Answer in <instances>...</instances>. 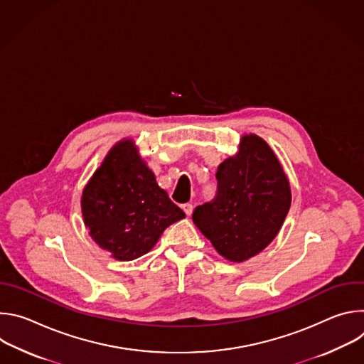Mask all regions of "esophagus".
Here are the masks:
<instances>
[{
    "label": "esophagus",
    "instance_id": "34e87169",
    "mask_svg": "<svg viewBox=\"0 0 364 364\" xmlns=\"http://www.w3.org/2000/svg\"><path fill=\"white\" fill-rule=\"evenodd\" d=\"M181 209L184 210V213H186L187 216H190V215L193 213V204L186 203V204H183V205H181Z\"/></svg>",
    "mask_w": 364,
    "mask_h": 364
}]
</instances>
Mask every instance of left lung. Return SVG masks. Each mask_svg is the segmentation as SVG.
Wrapping results in <instances>:
<instances>
[{"label": "left lung", "mask_w": 364, "mask_h": 364, "mask_svg": "<svg viewBox=\"0 0 364 364\" xmlns=\"http://www.w3.org/2000/svg\"><path fill=\"white\" fill-rule=\"evenodd\" d=\"M218 197L197 205L193 222L220 256L240 264L279 233L291 207L289 180L268 142L245 134L216 173Z\"/></svg>", "instance_id": "obj_1"}]
</instances>
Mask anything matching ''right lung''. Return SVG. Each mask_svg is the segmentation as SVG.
<instances>
[{
  "instance_id": "right-lung-1",
  "label": "right lung",
  "mask_w": 364,
  "mask_h": 364,
  "mask_svg": "<svg viewBox=\"0 0 364 364\" xmlns=\"http://www.w3.org/2000/svg\"><path fill=\"white\" fill-rule=\"evenodd\" d=\"M89 236L118 261L149 252L163 232L186 218L139 155L132 138L118 141L82 191Z\"/></svg>"
}]
</instances>
